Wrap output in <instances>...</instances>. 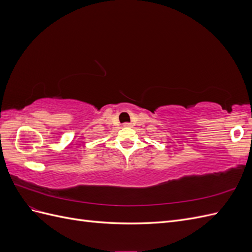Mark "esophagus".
Segmentation results:
<instances>
[{
    "instance_id": "1",
    "label": "esophagus",
    "mask_w": 252,
    "mask_h": 252,
    "mask_svg": "<svg viewBox=\"0 0 252 252\" xmlns=\"http://www.w3.org/2000/svg\"><path fill=\"white\" fill-rule=\"evenodd\" d=\"M123 127H125V128H130V127H132V124H131V123H124V124H123Z\"/></svg>"
}]
</instances>
